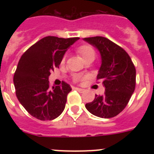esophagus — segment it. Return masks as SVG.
<instances>
[{
  "label": "esophagus",
  "instance_id": "34e87169",
  "mask_svg": "<svg viewBox=\"0 0 154 154\" xmlns=\"http://www.w3.org/2000/svg\"><path fill=\"white\" fill-rule=\"evenodd\" d=\"M75 89H77V91L80 92V93H83L85 91L84 89H81V88H75Z\"/></svg>",
  "mask_w": 154,
  "mask_h": 154
}]
</instances>
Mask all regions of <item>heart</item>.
Here are the masks:
<instances>
[{"label": "heart", "instance_id": "heart-1", "mask_svg": "<svg viewBox=\"0 0 154 154\" xmlns=\"http://www.w3.org/2000/svg\"><path fill=\"white\" fill-rule=\"evenodd\" d=\"M77 51L80 55L82 56V57L84 59V60L87 58L92 57H95V50H94V47L91 46L90 45H82L77 48ZM63 60H64V58H63Z\"/></svg>", "mask_w": 154, "mask_h": 154}]
</instances>
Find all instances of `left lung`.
Here are the masks:
<instances>
[{"label":"left lung","mask_w":154,"mask_h":154,"mask_svg":"<svg viewBox=\"0 0 154 154\" xmlns=\"http://www.w3.org/2000/svg\"><path fill=\"white\" fill-rule=\"evenodd\" d=\"M84 40L100 51L101 65L97 80L105 88L104 94L95 95L85 108L97 117L111 118L119 114L131 98L136 87V69L126 51L106 37Z\"/></svg>","instance_id":"8db88e82"}]
</instances>
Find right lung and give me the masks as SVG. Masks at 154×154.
Here are the masks:
<instances>
[{
  "label": "right lung",
  "instance_id": "add662e5",
  "mask_svg": "<svg viewBox=\"0 0 154 154\" xmlns=\"http://www.w3.org/2000/svg\"><path fill=\"white\" fill-rule=\"evenodd\" d=\"M78 39L48 36L32 45L21 56L13 76L16 95L35 118L51 121L63 112L67 95L72 89L65 82L61 86L50 89L49 76L59 67L68 48Z\"/></svg>",
  "mask_w": 154,
  "mask_h": 154
}]
</instances>
